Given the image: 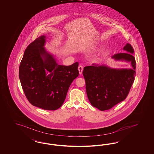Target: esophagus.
Wrapping results in <instances>:
<instances>
[{"label":"esophagus","instance_id":"obj_1","mask_svg":"<svg viewBox=\"0 0 154 154\" xmlns=\"http://www.w3.org/2000/svg\"><path fill=\"white\" fill-rule=\"evenodd\" d=\"M78 69H79V74L81 75V74L82 73L83 70H84V66H82V65H79V68H78Z\"/></svg>","mask_w":154,"mask_h":154}]
</instances>
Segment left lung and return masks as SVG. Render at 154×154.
Listing matches in <instances>:
<instances>
[{"label": "left lung", "mask_w": 154, "mask_h": 154, "mask_svg": "<svg viewBox=\"0 0 154 154\" xmlns=\"http://www.w3.org/2000/svg\"><path fill=\"white\" fill-rule=\"evenodd\" d=\"M124 50L129 53H120L112 56L117 60L131 61L132 69H116L106 66H86L83 75L89 101L94 107L108 110L126 99L134 81L136 62L132 54L134 50L127 43Z\"/></svg>", "instance_id": "obj_1"}]
</instances>
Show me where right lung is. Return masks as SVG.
Listing matches in <instances>:
<instances>
[{"instance_id": "obj_1", "label": "right lung", "mask_w": 154, "mask_h": 154, "mask_svg": "<svg viewBox=\"0 0 154 154\" xmlns=\"http://www.w3.org/2000/svg\"><path fill=\"white\" fill-rule=\"evenodd\" d=\"M45 38H37L25 50L19 66V79L33 106L55 111L62 106L70 84L79 75V63L58 65L43 47Z\"/></svg>"}]
</instances>
